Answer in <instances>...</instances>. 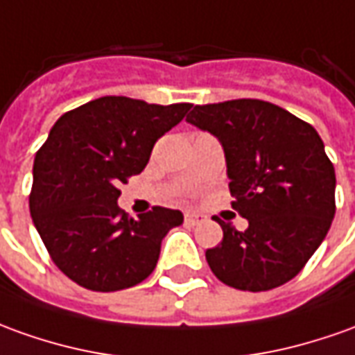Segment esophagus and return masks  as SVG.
<instances>
[{"label":"esophagus","mask_w":355,"mask_h":355,"mask_svg":"<svg viewBox=\"0 0 355 355\" xmlns=\"http://www.w3.org/2000/svg\"><path fill=\"white\" fill-rule=\"evenodd\" d=\"M205 216L202 214H197V212H185V224L187 226H197V224H201L205 222Z\"/></svg>","instance_id":"obj_1"}]
</instances>
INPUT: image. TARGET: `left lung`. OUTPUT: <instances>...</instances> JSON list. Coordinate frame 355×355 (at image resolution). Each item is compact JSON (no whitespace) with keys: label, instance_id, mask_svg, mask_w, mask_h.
Segmentation results:
<instances>
[{"label":"left lung","instance_id":"8db88e82","mask_svg":"<svg viewBox=\"0 0 355 355\" xmlns=\"http://www.w3.org/2000/svg\"><path fill=\"white\" fill-rule=\"evenodd\" d=\"M191 125L220 141L232 202L249 226L216 218L224 239L207 263L224 284L265 292L292 280L322 243L334 218V166L319 133L284 107L239 98L195 106Z\"/></svg>","mask_w":355,"mask_h":355}]
</instances>
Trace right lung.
<instances>
[{"label":"right lung","instance_id":"obj_1","mask_svg":"<svg viewBox=\"0 0 355 355\" xmlns=\"http://www.w3.org/2000/svg\"><path fill=\"white\" fill-rule=\"evenodd\" d=\"M191 104H148L102 96L71 110L36 153L31 216L51 261L87 290L117 292L154 270L180 210L154 207L129 218L117 207L119 183L141 173L154 143Z\"/></svg>","mask_w":355,"mask_h":355}]
</instances>
